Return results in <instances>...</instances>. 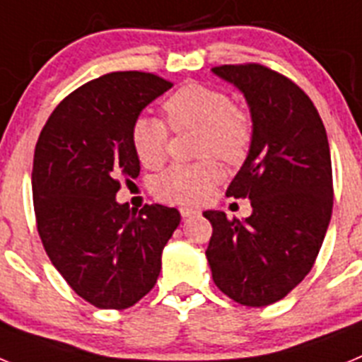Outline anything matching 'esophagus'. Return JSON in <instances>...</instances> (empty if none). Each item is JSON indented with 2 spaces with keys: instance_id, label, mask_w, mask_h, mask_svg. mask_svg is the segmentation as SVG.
Returning <instances> with one entry per match:
<instances>
[{
  "instance_id": "obj_1",
  "label": "esophagus",
  "mask_w": 362,
  "mask_h": 362,
  "mask_svg": "<svg viewBox=\"0 0 362 362\" xmlns=\"http://www.w3.org/2000/svg\"><path fill=\"white\" fill-rule=\"evenodd\" d=\"M179 212H181V216L183 217H192V216H197V210L196 209H188V206H181V209H179Z\"/></svg>"
}]
</instances>
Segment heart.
<instances>
[{"label":"heart","instance_id":"heart-1","mask_svg":"<svg viewBox=\"0 0 362 362\" xmlns=\"http://www.w3.org/2000/svg\"><path fill=\"white\" fill-rule=\"evenodd\" d=\"M166 123L174 132L197 130L194 165H172L153 179L152 190L161 199L196 204L209 196L221 179L216 159L238 165L245 161L254 139V123L243 107L232 103L225 90L203 83L179 86L163 101ZM158 117L139 116L130 127L134 153L146 168L161 165L168 152L170 130Z\"/></svg>","mask_w":362,"mask_h":362}]
</instances>
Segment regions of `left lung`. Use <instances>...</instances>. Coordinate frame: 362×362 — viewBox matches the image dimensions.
<instances>
[{
  "instance_id": "obj_1",
  "label": "left lung",
  "mask_w": 362,
  "mask_h": 362,
  "mask_svg": "<svg viewBox=\"0 0 362 362\" xmlns=\"http://www.w3.org/2000/svg\"><path fill=\"white\" fill-rule=\"evenodd\" d=\"M245 94L254 139L226 196L248 197L252 216L209 210L206 259L221 292L239 305L268 306L288 296L317 259L334 206L325 124L305 90L259 63L214 66Z\"/></svg>"
}]
</instances>
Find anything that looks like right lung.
Instances as JSON below:
<instances>
[{
	"label": "right lung",
	"instance_id": "1",
	"mask_svg": "<svg viewBox=\"0 0 362 362\" xmlns=\"http://www.w3.org/2000/svg\"><path fill=\"white\" fill-rule=\"evenodd\" d=\"M174 83L139 70L110 72L66 95L34 150L32 196L45 252L79 297L124 310L161 272V252L181 216L163 204H119L121 179L139 175L130 127Z\"/></svg>",
	"mask_w": 362,
	"mask_h": 362
}]
</instances>
